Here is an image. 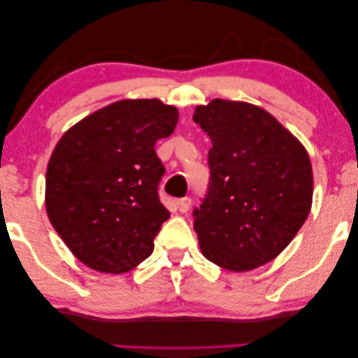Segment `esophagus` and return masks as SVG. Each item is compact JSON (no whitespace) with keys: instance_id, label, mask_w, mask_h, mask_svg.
<instances>
[{"instance_id":"34e87169","label":"esophagus","mask_w":358,"mask_h":358,"mask_svg":"<svg viewBox=\"0 0 358 358\" xmlns=\"http://www.w3.org/2000/svg\"><path fill=\"white\" fill-rule=\"evenodd\" d=\"M192 208V198L185 196V198H180V200L178 201V209L179 213H187Z\"/></svg>"}]
</instances>
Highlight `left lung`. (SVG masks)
<instances>
[{
    "label": "left lung",
    "mask_w": 358,
    "mask_h": 358,
    "mask_svg": "<svg viewBox=\"0 0 358 358\" xmlns=\"http://www.w3.org/2000/svg\"><path fill=\"white\" fill-rule=\"evenodd\" d=\"M195 124L213 143L209 184L193 210L203 255L230 271H250L282 252L308 219L313 168L294 134L249 103L213 99Z\"/></svg>",
    "instance_id": "obj_1"
}]
</instances>
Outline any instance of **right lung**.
Instances as JSON below:
<instances>
[{"mask_svg":"<svg viewBox=\"0 0 358 358\" xmlns=\"http://www.w3.org/2000/svg\"><path fill=\"white\" fill-rule=\"evenodd\" d=\"M178 120V109L158 99H122L58 141L45 174L47 215L84 265L120 274L152 254L169 219L158 195L165 166L154 148Z\"/></svg>","mask_w":358,"mask_h":358,"instance_id":"right-lung-1","label":"right lung"}]
</instances>
